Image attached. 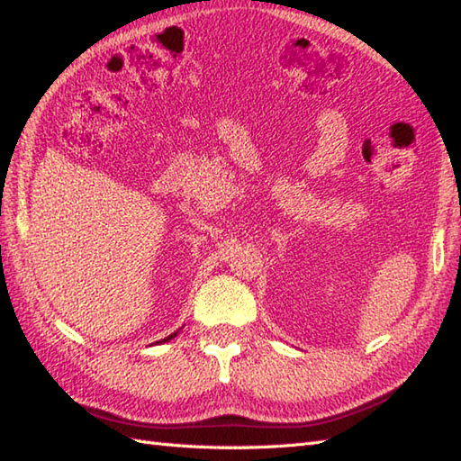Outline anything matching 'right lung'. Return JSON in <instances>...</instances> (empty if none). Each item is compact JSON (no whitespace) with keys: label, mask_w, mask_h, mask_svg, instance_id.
Instances as JSON below:
<instances>
[{"label":"right lung","mask_w":461,"mask_h":461,"mask_svg":"<svg viewBox=\"0 0 461 461\" xmlns=\"http://www.w3.org/2000/svg\"><path fill=\"white\" fill-rule=\"evenodd\" d=\"M176 337V332H174V335H170V337H166L164 340H160V342H166V340H170V339H174Z\"/></svg>","instance_id":"obj_1"}]
</instances>
